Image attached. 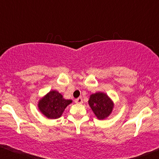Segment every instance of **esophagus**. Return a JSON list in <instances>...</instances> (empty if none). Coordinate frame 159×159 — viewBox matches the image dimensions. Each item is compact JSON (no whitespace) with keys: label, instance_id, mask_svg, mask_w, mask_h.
Returning a JSON list of instances; mask_svg holds the SVG:
<instances>
[{"label":"esophagus","instance_id":"34e87169","mask_svg":"<svg viewBox=\"0 0 159 159\" xmlns=\"http://www.w3.org/2000/svg\"><path fill=\"white\" fill-rule=\"evenodd\" d=\"M74 102H75V103H76V104H82V103L83 102V99H82V97L77 98V99H76L75 100H74Z\"/></svg>","mask_w":159,"mask_h":159}]
</instances>
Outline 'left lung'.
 <instances>
[{
	"label": "left lung",
	"instance_id": "1",
	"mask_svg": "<svg viewBox=\"0 0 159 159\" xmlns=\"http://www.w3.org/2000/svg\"><path fill=\"white\" fill-rule=\"evenodd\" d=\"M89 104L98 119H105L112 113L114 104L106 93L97 92L90 96Z\"/></svg>",
	"mask_w": 159,
	"mask_h": 159
}]
</instances>
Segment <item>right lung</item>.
I'll use <instances>...</instances> for the list:
<instances>
[{
    "mask_svg": "<svg viewBox=\"0 0 159 159\" xmlns=\"http://www.w3.org/2000/svg\"><path fill=\"white\" fill-rule=\"evenodd\" d=\"M72 102L70 99H65L57 91H50L38 102V108L48 119H58L61 116L66 107Z\"/></svg>",
    "mask_w": 159,
    "mask_h": 159,
    "instance_id": "add662e5",
    "label": "right lung"
}]
</instances>
